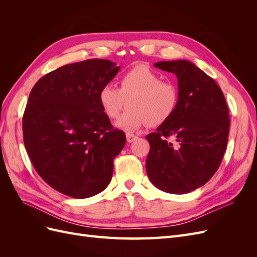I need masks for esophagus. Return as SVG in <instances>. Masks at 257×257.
I'll return each mask as SVG.
<instances>
[{
	"label": "esophagus",
	"mask_w": 257,
	"mask_h": 257,
	"mask_svg": "<svg viewBox=\"0 0 257 257\" xmlns=\"http://www.w3.org/2000/svg\"><path fill=\"white\" fill-rule=\"evenodd\" d=\"M137 138H138V136H136V135H134V134L126 133V141H127V143H133V142L136 141Z\"/></svg>",
	"instance_id": "34e87169"
}]
</instances>
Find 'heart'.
Returning a JSON list of instances; mask_svg holds the SVG:
<instances>
[{
	"instance_id": "heart-1",
	"label": "heart",
	"mask_w": 257,
	"mask_h": 257,
	"mask_svg": "<svg viewBox=\"0 0 257 257\" xmlns=\"http://www.w3.org/2000/svg\"><path fill=\"white\" fill-rule=\"evenodd\" d=\"M126 100L127 110L114 126L132 133L146 124L154 127L167 122L178 107L179 92L175 83L162 80L160 74L141 64L121 76L119 89L106 83L98 92L99 105L110 119L118 118Z\"/></svg>"
}]
</instances>
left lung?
Here are the masks:
<instances>
[{"instance_id": "8db88e82", "label": "left lung", "mask_w": 257, "mask_h": 257, "mask_svg": "<svg viewBox=\"0 0 257 257\" xmlns=\"http://www.w3.org/2000/svg\"><path fill=\"white\" fill-rule=\"evenodd\" d=\"M154 66L177 76L179 103L172 118L146 136L147 174L158 189L185 194L207 183L221 164L228 141V107L219 85L192 62L161 61ZM168 137L176 139L175 145Z\"/></svg>"}]
</instances>
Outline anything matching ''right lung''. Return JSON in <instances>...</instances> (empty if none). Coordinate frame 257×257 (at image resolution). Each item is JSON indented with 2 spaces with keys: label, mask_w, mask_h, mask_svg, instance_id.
Returning a JSON list of instances; mask_svg holds the SVG:
<instances>
[{
  "label": "right lung",
  "mask_w": 257,
  "mask_h": 257,
  "mask_svg": "<svg viewBox=\"0 0 257 257\" xmlns=\"http://www.w3.org/2000/svg\"><path fill=\"white\" fill-rule=\"evenodd\" d=\"M120 71L109 60L61 66L38 80L22 119L23 142L43 180L73 198H88L111 181L113 159L125 145L98 102Z\"/></svg>",
  "instance_id": "right-lung-1"
}]
</instances>
